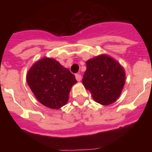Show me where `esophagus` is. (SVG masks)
Instances as JSON below:
<instances>
[{
    "instance_id": "esophagus-1",
    "label": "esophagus",
    "mask_w": 152,
    "mask_h": 152,
    "mask_svg": "<svg viewBox=\"0 0 152 152\" xmlns=\"http://www.w3.org/2000/svg\"><path fill=\"white\" fill-rule=\"evenodd\" d=\"M76 79L77 81H80L81 80V75L80 74H76Z\"/></svg>"
}]
</instances>
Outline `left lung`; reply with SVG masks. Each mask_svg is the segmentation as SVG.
Here are the masks:
<instances>
[{
    "mask_svg": "<svg viewBox=\"0 0 152 152\" xmlns=\"http://www.w3.org/2000/svg\"><path fill=\"white\" fill-rule=\"evenodd\" d=\"M82 82L102 105H109L121 95L125 80L124 69L111 57L101 55L86 62Z\"/></svg>",
    "mask_w": 152,
    "mask_h": 152,
    "instance_id": "left-lung-1",
    "label": "left lung"
}]
</instances>
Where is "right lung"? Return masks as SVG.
Listing matches in <instances>:
<instances>
[{
	"instance_id": "right-lung-1",
	"label": "right lung",
	"mask_w": 152,
	"mask_h": 152,
	"mask_svg": "<svg viewBox=\"0 0 152 152\" xmlns=\"http://www.w3.org/2000/svg\"><path fill=\"white\" fill-rule=\"evenodd\" d=\"M27 81L39 102L47 107L58 109L68 101L75 76L53 58H45L31 66Z\"/></svg>"
}]
</instances>
